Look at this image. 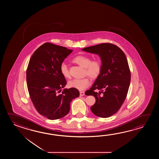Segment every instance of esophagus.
Segmentation results:
<instances>
[{
    "mask_svg": "<svg viewBox=\"0 0 159 159\" xmlns=\"http://www.w3.org/2000/svg\"><path fill=\"white\" fill-rule=\"evenodd\" d=\"M80 96H81V97H82V96L84 95V91H80Z\"/></svg>",
    "mask_w": 159,
    "mask_h": 159,
    "instance_id": "esophagus-1",
    "label": "esophagus"
}]
</instances>
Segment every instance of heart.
Returning a JSON list of instances; mask_svg holds the SVG:
<instances>
[{"mask_svg": "<svg viewBox=\"0 0 159 159\" xmlns=\"http://www.w3.org/2000/svg\"><path fill=\"white\" fill-rule=\"evenodd\" d=\"M73 61L84 68V73L88 75L92 79L98 77L102 70L101 61L98 60H91V58L86 55H79L73 59ZM62 75L65 78H69L70 77L67 65L65 63L61 64L60 68ZM90 84V80L88 77L81 79H74L69 81L68 86L71 88H75L79 90H83L88 88Z\"/></svg>", "mask_w": 159, "mask_h": 159, "instance_id": "obj_1", "label": "heart"}]
</instances>
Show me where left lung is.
Wrapping results in <instances>:
<instances>
[{"label": "left lung", "mask_w": 159, "mask_h": 159, "mask_svg": "<svg viewBox=\"0 0 159 159\" xmlns=\"http://www.w3.org/2000/svg\"><path fill=\"white\" fill-rule=\"evenodd\" d=\"M82 51L98 54L101 59V72L85 94L93 95L96 99L90 108L92 112L108 118L121 107L129 91L131 73L127 58L118 47L110 43L84 48Z\"/></svg>", "instance_id": "obj_1"}]
</instances>
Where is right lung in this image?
<instances>
[{
	"label": "right lung",
	"mask_w": 159,
	"mask_h": 159,
	"mask_svg": "<svg viewBox=\"0 0 159 159\" xmlns=\"http://www.w3.org/2000/svg\"><path fill=\"white\" fill-rule=\"evenodd\" d=\"M73 50L46 43L30 58L27 69V88L38 112L47 118H63L70 111L71 101L80 95L78 89H64L66 81L60 68Z\"/></svg>",
	"instance_id": "obj_1"
}]
</instances>
